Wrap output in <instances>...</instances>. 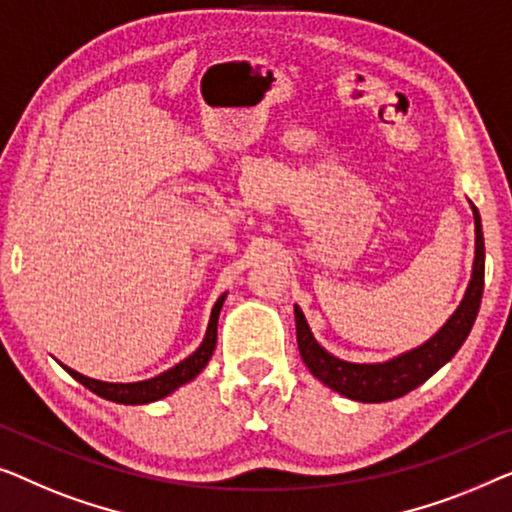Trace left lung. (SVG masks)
Masks as SVG:
<instances>
[{"mask_svg":"<svg viewBox=\"0 0 512 512\" xmlns=\"http://www.w3.org/2000/svg\"><path fill=\"white\" fill-rule=\"evenodd\" d=\"M473 208L475 220V259L469 287L462 304L450 315V320L429 338L427 343L403 352L399 357L387 359L378 364H355L343 362L322 348L315 341L311 327L301 313L299 306H294V320H297V343L304 364L320 383H325L331 390L343 394L352 401L380 403L399 399L424 380L434 376L443 364H448L455 352L462 348V343L469 336L475 322V315L480 311L482 285H485V239H482V225L478 208Z\"/></svg>","mask_w":512,"mask_h":512,"instance_id":"1","label":"left lung"}]
</instances>
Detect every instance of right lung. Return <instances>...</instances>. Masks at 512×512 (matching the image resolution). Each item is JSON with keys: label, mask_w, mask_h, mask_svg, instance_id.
<instances>
[{"label": "right lung", "mask_w": 512, "mask_h": 512, "mask_svg": "<svg viewBox=\"0 0 512 512\" xmlns=\"http://www.w3.org/2000/svg\"><path fill=\"white\" fill-rule=\"evenodd\" d=\"M225 297L227 294H222V297L215 301L211 320H208L206 336L199 348L194 350L190 357H185L183 362H178L174 369L164 371L160 376L139 380V383H104V380L83 376V373L69 369V366H64V371H67L74 380H78V383L88 387L90 392H95L97 397L109 399L115 403H125V406H141V403H150V401L169 397V394L178 390V387L190 383L192 378H197L201 369L208 364V359H211L215 343H218V315H220L222 304H225Z\"/></svg>", "instance_id": "1"}]
</instances>
